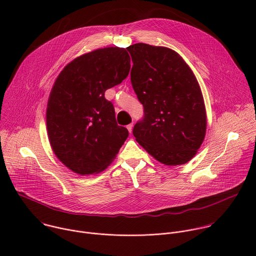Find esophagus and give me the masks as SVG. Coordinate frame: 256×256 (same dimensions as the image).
I'll return each mask as SVG.
<instances>
[{
    "label": "esophagus",
    "mask_w": 256,
    "mask_h": 256,
    "mask_svg": "<svg viewBox=\"0 0 256 256\" xmlns=\"http://www.w3.org/2000/svg\"><path fill=\"white\" fill-rule=\"evenodd\" d=\"M132 126H134V124H130L126 126V128H128V130L130 132H132Z\"/></svg>",
    "instance_id": "obj_1"
}]
</instances>
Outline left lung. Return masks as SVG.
<instances>
[{
	"label": "left lung",
	"mask_w": 256,
	"mask_h": 256,
	"mask_svg": "<svg viewBox=\"0 0 256 256\" xmlns=\"http://www.w3.org/2000/svg\"><path fill=\"white\" fill-rule=\"evenodd\" d=\"M134 62L130 82L144 116L132 130L136 142L165 165H181L204 142L206 116L200 85L174 50L136 44L126 48Z\"/></svg>",
	"instance_id": "8db88e82"
}]
</instances>
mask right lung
<instances>
[{"label":"right lung","mask_w":256,"mask_h":256,"mask_svg":"<svg viewBox=\"0 0 256 256\" xmlns=\"http://www.w3.org/2000/svg\"><path fill=\"white\" fill-rule=\"evenodd\" d=\"M130 68L124 48H105L75 58L56 80L48 103V134L54 153L72 171L90 175L104 170L128 136L104 93L120 84Z\"/></svg>","instance_id":"add662e5"}]
</instances>
